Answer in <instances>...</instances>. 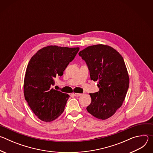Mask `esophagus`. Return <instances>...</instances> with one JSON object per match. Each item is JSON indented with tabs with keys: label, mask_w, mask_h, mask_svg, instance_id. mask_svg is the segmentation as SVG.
I'll return each instance as SVG.
<instances>
[{
	"label": "esophagus",
	"mask_w": 153,
	"mask_h": 153,
	"mask_svg": "<svg viewBox=\"0 0 153 153\" xmlns=\"http://www.w3.org/2000/svg\"><path fill=\"white\" fill-rule=\"evenodd\" d=\"M73 95H74V96H76V97H79V96H82V94H80V93H73Z\"/></svg>",
	"instance_id": "1"
}]
</instances>
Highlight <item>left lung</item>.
Wrapping results in <instances>:
<instances>
[{
  "instance_id": "1",
  "label": "left lung",
  "mask_w": 153,
  "mask_h": 153,
  "mask_svg": "<svg viewBox=\"0 0 153 153\" xmlns=\"http://www.w3.org/2000/svg\"><path fill=\"white\" fill-rule=\"evenodd\" d=\"M90 70L91 79L98 81L99 92L90 93L91 102L86 110L94 117L105 120L122 105L129 79L122 56L108 45L98 44L79 53Z\"/></svg>"
}]
</instances>
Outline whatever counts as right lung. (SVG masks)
Segmentation results:
<instances>
[{
	"label": "right lung",
	"mask_w": 153,
	"mask_h": 153,
	"mask_svg": "<svg viewBox=\"0 0 153 153\" xmlns=\"http://www.w3.org/2000/svg\"><path fill=\"white\" fill-rule=\"evenodd\" d=\"M79 48L50 45L39 50L30 59L24 82L25 99L41 120L51 122L63 112L70 97L52 88L55 78L62 76Z\"/></svg>",
	"instance_id": "right-lung-1"
}]
</instances>
